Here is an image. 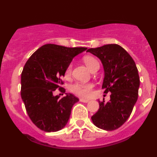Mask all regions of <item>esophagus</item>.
Wrapping results in <instances>:
<instances>
[{"label": "esophagus", "mask_w": 157, "mask_h": 157, "mask_svg": "<svg viewBox=\"0 0 157 157\" xmlns=\"http://www.w3.org/2000/svg\"><path fill=\"white\" fill-rule=\"evenodd\" d=\"M79 101H80L81 102H84V103H88V102L89 101V100H88V99H84V98H80L79 99Z\"/></svg>", "instance_id": "1"}]
</instances>
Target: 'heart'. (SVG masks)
<instances>
[{"label":"heart","instance_id":"1","mask_svg":"<svg viewBox=\"0 0 157 157\" xmlns=\"http://www.w3.org/2000/svg\"><path fill=\"white\" fill-rule=\"evenodd\" d=\"M84 63H85L90 70H93L94 68L99 67V63L97 59L91 56H86L83 58ZM72 70V63H70L66 67L65 70V77L69 78L71 76ZM92 83H82V82H76L71 86L70 90L72 92L78 95L81 98H88L91 96L93 89Z\"/></svg>","mask_w":157,"mask_h":157}]
</instances>
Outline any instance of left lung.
Here are the masks:
<instances>
[{"mask_svg":"<svg viewBox=\"0 0 157 157\" xmlns=\"http://www.w3.org/2000/svg\"><path fill=\"white\" fill-rule=\"evenodd\" d=\"M98 57L105 70L102 88L111 92L110 101L99 102V109L91 117L94 124L105 131H114L124 124L137 101L140 77L130 54L117 44L88 49Z\"/></svg>","mask_w":157,"mask_h":157,"instance_id":"obj_1","label":"left lung"}]
</instances>
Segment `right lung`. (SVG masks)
I'll use <instances>...</instances> for the list:
<instances>
[{"label": "right lung", "instance_id": "1", "mask_svg": "<svg viewBox=\"0 0 157 157\" xmlns=\"http://www.w3.org/2000/svg\"><path fill=\"white\" fill-rule=\"evenodd\" d=\"M86 49L46 44L26 61L21 73V98L30 120L42 131H58L67 124L78 98L72 94L59 98L53 93L57 88L66 92L62 87L65 70L72 59Z\"/></svg>", "mask_w": 157, "mask_h": 157}]
</instances>
